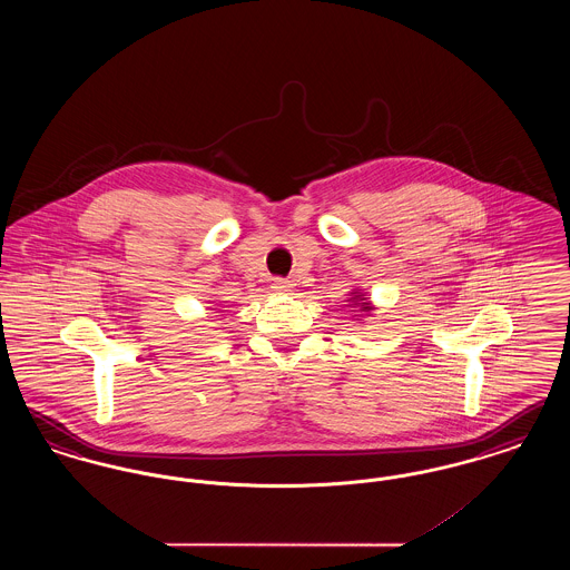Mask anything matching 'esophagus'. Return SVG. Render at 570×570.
<instances>
[{
    "mask_svg": "<svg viewBox=\"0 0 570 570\" xmlns=\"http://www.w3.org/2000/svg\"><path fill=\"white\" fill-rule=\"evenodd\" d=\"M273 288H275L277 293H288V291L293 288V284H291L288 279H282V277H277V279H273Z\"/></svg>",
    "mask_w": 570,
    "mask_h": 570,
    "instance_id": "esophagus-1",
    "label": "esophagus"
}]
</instances>
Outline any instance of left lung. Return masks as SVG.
Segmentation results:
<instances>
[{
    "instance_id": "left-lung-1",
    "label": "left lung",
    "mask_w": 570,
    "mask_h": 570,
    "mask_svg": "<svg viewBox=\"0 0 570 570\" xmlns=\"http://www.w3.org/2000/svg\"><path fill=\"white\" fill-rule=\"evenodd\" d=\"M348 303H351V307H356V309H358V316H370V314L374 312V305H372V301L367 298L365 293L353 291V293H351V298H348Z\"/></svg>"
}]
</instances>
